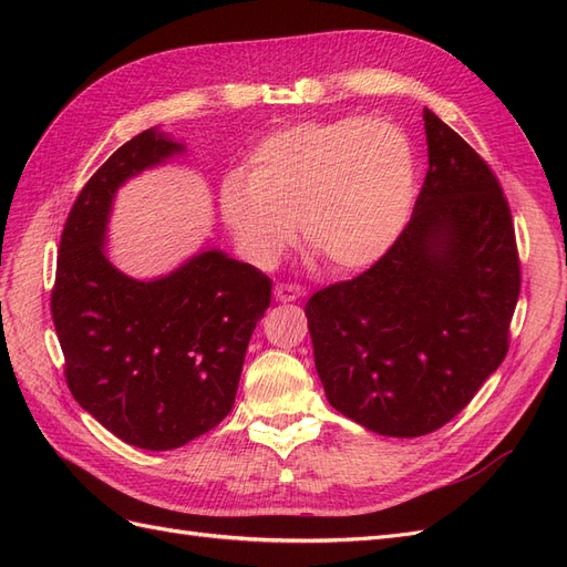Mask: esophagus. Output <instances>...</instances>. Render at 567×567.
Segmentation results:
<instances>
[{"label":"esophagus","instance_id":"34e87169","mask_svg":"<svg viewBox=\"0 0 567 567\" xmlns=\"http://www.w3.org/2000/svg\"><path fill=\"white\" fill-rule=\"evenodd\" d=\"M300 296H305V288L300 284H290V281H281L274 286V298L279 302H290V300H298Z\"/></svg>","mask_w":567,"mask_h":567}]
</instances>
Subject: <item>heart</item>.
Returning a JSON list of instances; mask_svg holds the SVG:
<instances>
[{
	"label": "heart",
	"mask_w": 567,
	"mask_h": 567,
	"mask_svg": "<svg viewBox=\"0 0 567 567\" xmlns=\"http://www.w3.org/2000/svg\"><path fill=\"white\" fill-rule=\"evenodd\" d=\"M414 200V153L385 120L342 115L286 127L257 144L248 173L219 192L227 229L255 262L300 248L317 267L348 274L373 265L402 231Z\"/></svg>",
	"instance_id": "b5f03b06"
}]
</instances>
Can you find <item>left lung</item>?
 <instances>
[{
  "label": "left lung",
  "instance_id": "8db88e82",
  "mask_svg": "<svg viewBox=\"0 0 567 567\" xmlns=\"http://www.w3.org/2000/svg\"><path fill=\"white\" fill-rule=\"evenodd\" d=\"M427 173L394 244L307 300L315 364L342 416L388 437L450 423L508 352L520 257L504 188L423 109Z\"/></svg>",
  "mask_w": 567,
  "mask_h": 567
}]
</instances>
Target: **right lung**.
<instances>
[{
  "label": "right lung",
  "mask_w": 567,
  "mask_h": 567,
  "mask_svg": "<svg viewBox=\"0 0 567 567\" xmlns=\"http://www.w3.org/2000/svg\"><path fill=\"white\" fill-rule=\"evenodd\" d=\"M177 151L144 130L96 169L68 213L51 288L68 390L115 437L151 452L182 447L229 414L271 302L267 274L219 250L148 284L106 260L115 188Z\"/></svg>",
  "instance_id": "1"
}]
</instances>
